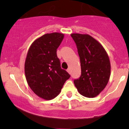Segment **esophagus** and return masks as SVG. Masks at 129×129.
<instances>
[{
	"mask_svg": "<svg viewBox=\"0 0 129 129\" xmlns=\"http://www.w3.org/2000/svg\"><path fill=\"white\" fill-rule=\"evenodd\" d=\"M67 71L69 74H71V70H70V69H68L67 70Z\"/></svg>",
	"mask_w": 129,
	"mask_h": 129,
	"instance_id": "obj_1",
	"label": "esophagus"
}]
</instances>
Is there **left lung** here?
I'll return each mask as SVG.
<instances>
[{
    "label": "left lung",
    "mask_w": 129,
    "mask_h": 129,
    "mask_svg": "<svg viewBox=\"0 0 129 129\" xmlns=\"http://www.w3.org/2000/svg\"><path fill=\"white\" fill-rule=\"evenodd\" d=\"M80 57L81 75L74 81L79 93L93 98L106 87L110 75L109 56L102 45L88 34H72Z\"/></svg>",
    "instance_id": "left-lung-1"
}]
</instances>
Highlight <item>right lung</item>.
<instances>
[{"instance_id": "add662e5", "label": "right lung", "mask_w": 129, "mask_h": 129, "mask_svg": "<svg viewBox=\"0 0 129 129\" xmlns=\"http://www.w3.org/2000/svg\"><path fill=\"white\" fill-rule=\"evenodd\" d=\"M63 34H46L30 47L25 62L26 80L32 90L45 100L56 97L71 75L60 67L57 49Z\"/></svg>"}]
</instances>
